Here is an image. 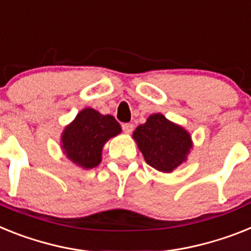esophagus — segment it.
I'll return each mask as SVG.
<instances>
[{
  "label": "esophagus",
  "instance_id": "34e87169",
  "mask_svg": "<svg viewBox=\"0 0 251 251\" xmlns=\"http://www.w3.org/2000/svg\"><path fill=\"white\" fill-rule=\"evenodd\" d=\"M122 130L125 134H131L134 130V125L132 124H122Z\"/></svg>",
  "mask_w": 251,
  "mask_h": 251
}]
</instances>
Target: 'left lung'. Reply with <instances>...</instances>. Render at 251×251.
Listing matches in <instances>:
<instances>
[{
  "instance_id": "obj_1",
  "label": "left lung",
  "mask_w": 251,
  "mask_h": 251,
  "mask_svg": "<svg viewBox=\"0 0 251 251\" xmlns=\"http://www.w3.org/2000/svg\"><path fill=\"white\" fill-rule=\"evenodd\" d=\"M132 138L145 162L157 171L167 174L186 161L193 148L190 134L162 113L149 116L145 124L136 127Z\"/></svg>"
}]
</instances>
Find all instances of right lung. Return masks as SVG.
I'll use <instances>...</instances> for the list:
<instances>
[{"label":"right lung","mask_w":251,"mask_h":251,"mask_svg":"<svg viewBox=\"0 0 251 251\" xmlns=\"http://www.w3.org/2000/svg\"><path fill=\"white\" fill-rule=\"evenodd\" d=\"M121 126L111 115H100L93 108H84L61 136V148L66 157L81 168L89 170L102 161V149L108 139L119 135Z\"/></svg>","instance_id":"1"}]
</instances>
